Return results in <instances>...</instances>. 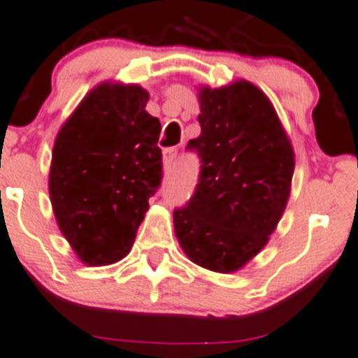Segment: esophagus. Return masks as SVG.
I'll return each instance as SVG.
<instances>
[{
  "label": "esophagus",
  "mask_w": 358,
  "mask_h": 358,
  "mask_svg": "<svg viewBox=\"0 0 358 358\" xmlns=\"http://www.w3.org/2000/svg\"><path fill=\"white\" fill-rule=\"evenodd\" d=\"M176 157H178V148L164 150V166H166V169H171L175 166Z\"/></svg>",
  "instance_id": "esophagus-1"
}]
</instances>
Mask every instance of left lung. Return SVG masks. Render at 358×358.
Masks as SVG:
<instances>
[{"label": "left lung", "instance_id": "1", "mask_svg": "<svg viewBox=\"0 0 358 358\" xmlns=\"http://www.w3.org/2000/svg\"><path fill=\"white\" fill-rule=\"evenodd\" d=\"M201 160L194 196L173 213L190 262L213 272L242 268L266 245L292 189L295 153L268 96L252 83L199 90Z\"/></svg>", "mask_w": 358, "mask_h": 358}]
</instances>
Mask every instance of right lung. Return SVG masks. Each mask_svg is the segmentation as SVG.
<instances>
[{
	"mask_svg": "<svg viewBox=\"0 0 358 358\" xmlns=\"http://www.w3.org/2000/svg\"><path fill=\"white\" fill-rule=\"evenodd\" d=\"M146 102L141 86L102 83L56 136L51 205L63 236L90 266L129 255L162 180L160 122Z\"/></svg>",
	"mask_w": 358,
	"mask_h": 358,
	"instance_id": "right-lung-1",
	"label": "right lung"
}]
</instances>
